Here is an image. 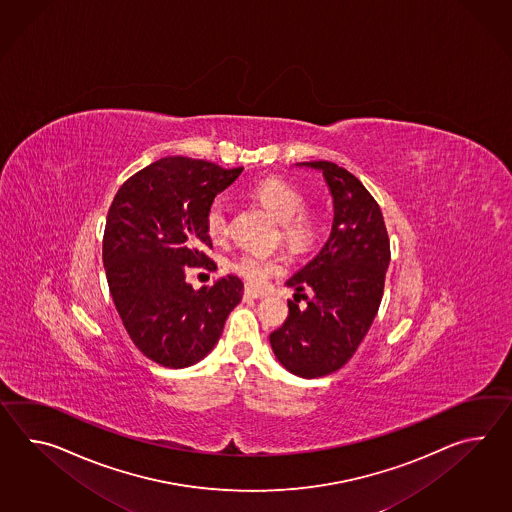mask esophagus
Masks as SVG:
<instances>
[{
	"label": "esophagus",
	"instance_id": "34e87169",
	"mask_svg": "<svg viewBox=\"0 0 512 512\" xmlns=\"http://www.w3.org/2000/svg\"><path fill=\"white\" fill-rule=\"evenodd\" d=\"M244 298H248V300H262V298H264V294L257 292V290H253V288L246 287V290H244Z\"/></svg>",
	"mask_w": 512,
	"mask_h": 512
}]
</instances>
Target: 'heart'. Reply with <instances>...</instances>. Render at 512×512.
I'll return each instance as SVG.
<instances>
[{
  "label": "heart",
  "mask_w": 512,
  "mask_h": 512,
  "mask_svg": "<svg viewBox=\"0 0 512 512\" xmlns=\"http://www.w3.org/2000/svg\"><path fill=\"white\" fill-rule=\"evenodd\" d=\"M250 196L281 222L283 238L290 246L307 248L318 237V220L305 209L307 201L296 185L281 177H266L250 188ZM205 229L212 242H224L227 238L229 220L224 201L209 203L205 211ZM229 270L242 277L250 287L261 288L281 270V261L257 251H244L229 262Z\"/></svg>",
  "instance_id": "obj_1"
}]
</instances>
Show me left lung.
I'll return each instance as SVG.
<instances>
[{
	"label": "left lung",
	"mask_w": 512,
	"mask_h": 512,
	"mask_svg": "<svg viewBox=\"0 0 512 512\" xmlns=\"http://www.w3.org/2000/svg\"><path fill=\"white\" fill-rule=\"evenodd\" d=\"M300 164L322 170L335 218L324 248L287 281L308 307L288 301L270 344L288 372L314 379L340 370L366 337L385 290L390 240L383 212L355 175L329 161Z\"/></svg>",
	"instance_id": "8db88e82"
}]
</instances>
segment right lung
<instances>
[{
    "instance_id": "obj_1",
    "label": "right lung",
    "mask_w": 512,
    "mask_h": 512,
    "mask_svg": "<svg viewBox=\"0 0 512 512\" xmlns=\"http://www.w3.org/2000/svg\"><path fill=\"white\" fill-rule=\"evenodd\" d=\"M244 168L164 157L131 175L114 196L103 233V266L127 335L166 368L201 361L218 342L244 285L224 275L194 290L188 268L211 270L205 211Z\"/></svg>"
}]
</instances>
